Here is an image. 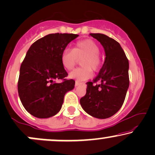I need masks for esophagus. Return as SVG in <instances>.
Instances as JSON below:
<instances>
[{
    "label": "esophagus",
    "mask_w": 155,
    "mask_h": 155,
    "mask_svg": "<svg viewBox=\"0 0 155 155\" xmlns=\"http://www.w3.org/2000/svg\"><path fill=\"white\" fill-rule=\"evenodd\" d=\"M81 84H82L81 82L75 81V86H78V85H81Z\"/></svg>",
    "instance_id": "esophagus-1"
}]
</instances>
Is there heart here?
<instances>
[{
	"label": "heart",
	"mask_w": 155,
	"mask_h": 155,
	"mask_svg": "<svg viewBox=\"0 0 155 155\" xmlns=\"http://www.w3.org/2000/svg\"><path fill=\"white\" fill-rule=\"evenodd\" d=\"M100 48L96 42L91 39L79 41L74 45L73 49L66 48L61 56V61L67 70H72L81 59V67L71 72L69 77L78 81H85L92 77V70L97 71L101 66L99 56Z\"/></svg>",
	"instance_id": "b5f03b06"
}]
</instances>
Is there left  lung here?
Instances as JSON below:
<instances>
[{
    "instance_id": "left-lung-1",
    "label": "left lung",
    "mask_w": 155,
    "mask_h": 155,
    "mask_svg": "<svg viewBox=\"0 0 155 155\" xmlns=\"http://www.w3.org/2000/svg\"><path fill=\"white\" fill-rule=\"evenodd\" d=\"M105 51V61L99 74L88 82L86 94L80 100L82 108L92 117L106 119L117 113L129 87V62L120 43L106 35L91 33ZM100 82L99 84L93 83Z\"/></svg>"
}]
</instances>
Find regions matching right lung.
<instances>
[{
  "instance_id": "add662e5",
  "label": "right lung",
  "mask_w": 155,
  "mask_h": 155,
  "mask_svg": "<svg viewBox=\"0 0 155 155\" xmlns=\"http://www.w3.org/2000/svg\"><path fill=\"white\" fill-rule=\"evenodd\" d=\"M78 37L67 33L49 34L36 41L20 67L18 93L23 107L38 118H48L61 110L64 95L74 87L61 61L67 45ZM63 79L59 84L56 81Z\"/></svg>"
}]
</instances>
